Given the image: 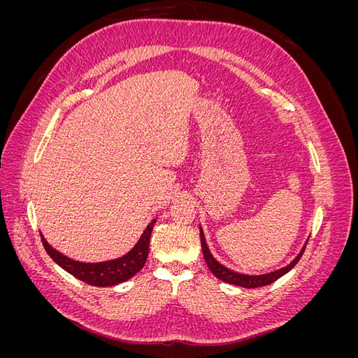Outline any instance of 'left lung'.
<instances>
[{
  "label": "left lung",
  "mask_w": 358,
  "mask_h": 358,
  "mask_svg": "<svg viewBox=\"0 0 358 358\" xmlns=\"http://www.w3.org/2000/svg\"><path fill=\"white\" fill-rule=\"evenodd\" d=\"M200 239H201V249H203L206 264H208V267L210 268V272L216 278L224 280V282H227V284L239 285V287H243V288H258V287H264V285L275 282L276 279H279L280 276H284L285 273H288L289 270L299 263V259L303 255V252H305V248L308 245V242L303 245L301 251L297 254V257L292 259V262L288 266H285L282 268L275 270V272H270V273H266V275H243V273H237V272H234V270H230L229 267L222 266L220 262H216L215 257L210 252L208 243H206V237H204L201 227H200Z\"/></svg>",
  "instance_id": "8db88e82"
}]
</instances>
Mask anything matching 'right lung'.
<instances>
[{"instance_id":"right-lung-1","label":"right lung","mask_w":358,"mask_h":358,"mask_svg":"<svg viewBox=\"0 0 358 358\" xmlns=\"http://www.w3.org/2000/svg\"><path fill=\"white\" fill-rule=\"evenodd\" d=\"M155 222L157 220H152L148 224L137 243L133 246V249H129L125 255L101 263L76 262V259L69 258L67 255L61 254L55 248L50 246L43 234L41 242L53 262L74 278H78L83 280V282L94 287H113L125 282L129 278H133L138 270L145 266L149 252L150 233H152Z\"/></svg>"}]
</instances>
